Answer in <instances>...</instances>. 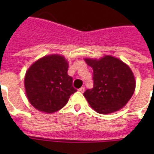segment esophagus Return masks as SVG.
I'll return each instance as SVG.
<instances>
[{
  "label": "esophagus",
  "mask_w": 154,
  "mask_h": 154,
  "mask_svg": "<svg viewBox=\"0 0 154 154\" xmlns=\"http://www.w3.org/2000/svg\"><path fill=\"white\" fill-rule=\"evenodd\" d=\"M78 91H80V92L83 93V92H84V91H85V87H81L80 88H79Z\"/></svg>",
  "instance_id": "1"
}]
</instances>
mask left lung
Wrapping results in <instances>:
<instances>
[{"mask_svg": "<svg viewBox=\"0 0 154 154\" xmlns=\"http://www.w3.org/2000/svg\"><path fill=\"white\" fill-rule=\"evenodd\" d=\"M85 61L93 69L94 86L83 93L91 108L100 114H109L123 108L136 88L130 68L112 56L100 60L86 58Z\"/></svg>", "mask_w": 154, "mask_h": 154, "instance_id": "1", "label": "left lung"}]
</instances>
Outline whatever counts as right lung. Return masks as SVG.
Segmentation results:
<instances>
[{
	"label": "right lung",
	"instance_id": "right-lung-1",
	"mask_svg": "<svg viewBox=\"0 0 154 154\" xmlns=\"http://www.w3.org/2000/svg\"><path fill=\"white\" fill-rule=\"evenodd\" d=\"M68 68L67 60L58 54L45 56L28 68L24 86L32 106L45 113H53L66 106L70 96L77 91Z\"/></svg>",
	"mask_w": 154,
	"mask_h": 154
}]
</instances>
